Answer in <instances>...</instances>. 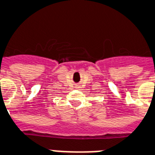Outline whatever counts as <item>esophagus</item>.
Masks as SVG:
<instances>
[{"mask_svg":"<svg viewBox=\"0 0 155 155\" xmlns=\"http://www.w3.org/2000/svg\"><path fill=\"white\" fill-rule=\"evenodd\" d=\"M75 88H76V89H79V88H81V86H80V85H76Z\"/></svg>","mask_w":155,"mask_h":155,"instance_id":"esophagus-1","label":"esophagus"}]
</instances>
